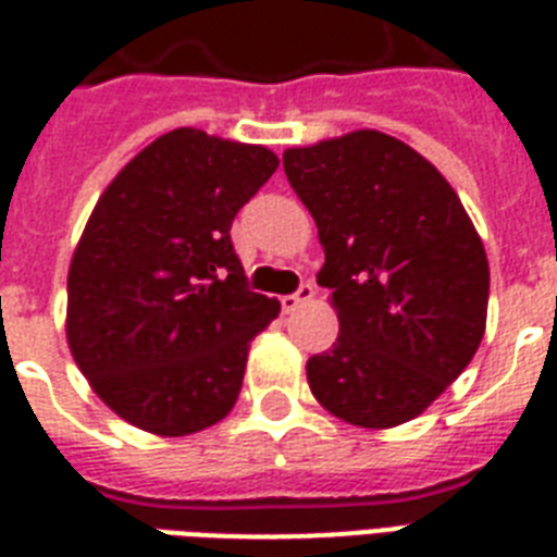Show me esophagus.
Listing matches in <instances>:
<instances>
[{
  "mask_svg": "<svg viewBox=\"0 0 557 557\" xmlns=\"http://www.w3.org/2000/svg\"><path fill=\"white\" fill-rule=\"evenodd\" d=\"M312 297H314L312 283H300V288H297L295 295L280 297V306H283V312H295V309H300L304 304H309Z\"/></svg>",
  "mask_w": 557,
  "mask_h": 557,
  "instance_id": "34e87169",
  "label": "esophagus"
}]
</instances>
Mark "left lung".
I'll return each mask as SVG.
<instances>
[{
  "label": "left lung",
  "instance_id": "obj_1",
  "mask_svg": "<svg viewBox=\"0 0 557 557\" xmlns=\"http://www.w3.org/2000/svg\"><path fill=\"white\" fill-rule=\"evenodd\" d=\"M314 216L341 332L306 375L330 413L361 428L419 416L466 370L485 332L488 260L442 173L375 129L286 150Z\"/></svg>",
  "mask_w": 557,
  "mask_h": 557
}]
</instances>
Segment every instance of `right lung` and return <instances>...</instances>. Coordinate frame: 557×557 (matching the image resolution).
Segmentation results:
<instances>
[{
	"mask_svg": "<svg viewBox=\"0 0 557 557\" xmlns=\"http://www.w3.org/2000/svg\"><path fill=\"white\" fill-rule=\"evenodd\" d=\"M277 164L185 126L138 152L91 210L65 332L95 393L135 428L187 436L231 413L248 347L280 312L248 288L231 225Z\"/></svg>",
	"mask_w": 557,
	"mask_h": 557,
	"instance_id": "right-lung-1",
	"label": "right lung"
}]
</instances>
